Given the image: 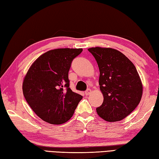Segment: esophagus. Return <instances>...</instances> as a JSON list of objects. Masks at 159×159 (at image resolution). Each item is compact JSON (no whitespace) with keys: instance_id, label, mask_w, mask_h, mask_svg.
I'll use <instances>...</instances> for the list:
<instances>
[{"instance_id":"esophagus-1","label":"esophagus","mask_w":159,"mask_h":159,"mask_svg":"<svg viewBox=\"0 0 159 159\" xmlns=\"http://www.w3.org/2000/svg\"><path fill=\"white\" fill-rule=\"evenodd\" d=\"M91 93V90L90 89H87V90H86V91H85V95H89Z\"/></svg>"}]
</instances>
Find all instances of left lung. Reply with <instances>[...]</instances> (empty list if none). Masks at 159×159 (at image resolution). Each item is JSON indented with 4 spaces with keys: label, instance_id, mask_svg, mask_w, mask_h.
Returning <instances> with one entry per match:
<instances>
[{
    "label": "left lung",
    "instance_id": "8db88e82",
    "mask_svg": "<svg viewBox=\"0 0 159 159\" xmlns=\"http://www.w3.org/2000/svg\"><path fill=\"white\" fill-rule=\"evenodd\" d=\"M96 60L104 101L96 111L108 122L121 120L139 105L143 84L135 66L124 54L110 48L88 49Z\"/></svg>",
    "mask_w": 159,
    "mask_h": 159
}]
</instances>
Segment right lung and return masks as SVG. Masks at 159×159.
Listing matches in <instances>:
<instances>
[{
	"instance_id": "add662e5",
	"label": "right lung",
	"mask_w": 159,
	"mask_h": 159,
	"mask_svg": "<svg viewBox=\"0 0 159 159\" xmlns=\"http://www.w3.org/2000/svg\"><path fill=\"white\" fill-rule=\"evenodd\" d=\"M82 48L49 50L36 59L24 77L23 93L41 119L52 125L71 118L82 96L69 87L68 71Z\"/></svg>"
}]
</instances>
